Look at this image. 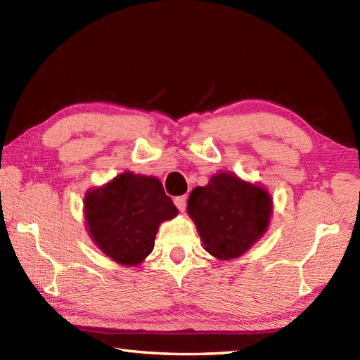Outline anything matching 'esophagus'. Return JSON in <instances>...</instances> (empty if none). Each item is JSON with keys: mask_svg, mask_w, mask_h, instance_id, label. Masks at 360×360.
<instances>
[{"mask_svg": "<svg viewBox=\"0 0 360 360\" xmlns=\"http://www.w3.org/2000/svg\"><path fill=\"white\" fill-rule=\"evenodd\" d=\"M174 205H176L178 210H181V212L186 210V207H187V196H178V198H174Z\"/></svg>", "mask_w": 360, "mask_h": 360, "instance_id": "1", "label": "esophagus"}]
</instances>
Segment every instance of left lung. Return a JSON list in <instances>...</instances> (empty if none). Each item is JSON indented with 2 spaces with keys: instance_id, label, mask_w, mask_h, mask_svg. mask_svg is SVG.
<instances>
[{
  "instance_id": "left-lung-1",
  "label": "left lung",
  "mask_w": 360,
  "mask_h": 360,
  "mask_svg": "<svg viewBox=\"0 0 360 360\" xmlns=\"http://www.w3.org/2000/svg\"><path fill=\"white\" fill-rule=\"evenodd\" d=\"M271 210L269 191L229 172L191 190L187 204L204 248L222 261L242 256L264 236Z\"/></svg>"
}]
</instances>
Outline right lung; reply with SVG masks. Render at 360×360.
<instances>
[{
	"instance_id": "obj_1",
	"label": "right lung",
	"mask_w": 360,
	"mask_h": 360,
	"mask_svg": "<svg viewBox=\"0 0 360 360\" xmlns=\"http://www.w3.org/2000/svg\"><path fill=\"white\" fill-rule=\"evenodd\" d=\"M178 214L160 179L125 172L84 196L86 227L101 252L121 265L152 253L162 221Z\"/></svg>"
}]
</instances>
